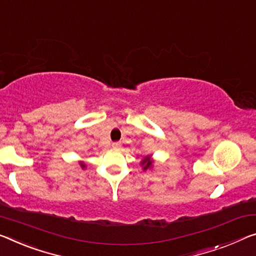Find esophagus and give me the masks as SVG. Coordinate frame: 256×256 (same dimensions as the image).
Masks as SVG:
<instances>
[{
  "instance_id": "34e87169",
  "label": "esophagus",
  "mask_w": 256,
  "mask_h": 256,
  "mask_svg": "<svg viewBox=\"0 0 256 256\" xmlns=\"http://www.w3.org/2000/svg\"><path fill=\"white\" fill-rule=\"evenodd\" d=\"M112 148H116V150H119V148H121V144L119 143V142H114V143H112Z\"/></svg>"
}]
</instances>
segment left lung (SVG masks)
<instances>
[{
    "label": "left lung",
    "instance_id": "obj_1",
    "mask_svg": "<svg viewBox=\"0 0 256 256\" xmlns=\"http://www.w3.org/2000/svg\"><path fill=\"white\" fill-rule=\"evenodd\" d=\"M153 162H154V161L152 160L151 156H144V159L140 161V164H142V167H143V170H148V169H151L152 166H153Z\"/></svg>",
    "mask_w": 256,
    "mask_h": 256
}]
</instances>
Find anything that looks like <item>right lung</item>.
I'll use <instances>...</instances> for the list:
<instances>
[{
    "mask_svg": "<svg viewBox=\"0 0 256 256\" xmlns=\"http://www.w3.org/2000/svg\"><path fill=\"white\" fill-rule=\"evenodd\" d=\"M80 166H81V168H82V169H84V168H86V164L84 162V161H80Z\"/></svg>",
    "mask_w": 256,
    "mask_h": 256,
    "instance_id": "right-lung-1",
    "label": "right lung"
}]
</instances>
